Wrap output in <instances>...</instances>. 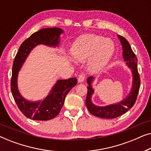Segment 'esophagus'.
<instances>
[{
	"label": "esophagus",
	"instance_id": "1",
	"mask_svg": "<svg viewBox=\"0 0 151 151\" xmlns=\"http://www.w3.org/2000/svg\"><path fill=\"white\" fill-rule=\"evenodd\" d=\"M84 79H85V75H84V73L80 74V75L79 76V77H78V82H80V83L83 82Z\"/></svg>",
	"mask_w": 151,
	"mask_h": 151
}]
</instances>
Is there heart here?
Returning a JSON list of instances; mask_svg holds the SVG:
<instances>
[{"label":"heart","mask_w":151,"mask_h":151,"mask_svg":"<svg viewBox=\"0 0 151 151\" xmlns=\"http://www.w3.org/2000/svg\"><path fill=\"white\" fill-rule=\"evenodd\" d=\"M115 45L111 39L94 34L80 37L71 47V54L78 62H85L89 58L88 66L91 71L96 73L102 69L112 58Z\"/></svg>","instance_id":"obj_1"}]
</instances>
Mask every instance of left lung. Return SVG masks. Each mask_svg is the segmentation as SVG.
<instances>
[{"instance_id": "obj_1", "label": "left lung", "mask_w": 151, "mask_h": 151, "mask_svg": "<svg viewBox=\"0 0 151 151\" xmlns=\"http://www.w3.org/2000/svg\"><path fill=\"white\" fill-rule=\"evenodd\" d=\"M117 37L119 39L122 46L124 60L127 67L131 71L132 76H133L132 86L129 95L120 102L107 105V106H100L94 104L91 99L93 94L94 93V89L92 86V83L94 81L95 78L93 76H90L87 78L86 82H87L88 86H87V96H86V108L91 114L96 117H101V118H115V117L120 116L124 113L127 112L135 104L140 87V78L137 71V59L136 58V55L132 50L131 45L127 40V39L119 35H117Z\"/></svg>"}]
</instances>
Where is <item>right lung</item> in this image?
I'll use <instances>...</instances> for the list:
<instances>
[{
    "instance_id": "add662e5",
    "label": "right lung",
    "mask_w": 151,
    "mask_h": 151,
    "mask_svg": "<svg viewBox=\"0 0 151 151\" xmlns=\"http://www.w3.org/2000/svg\"><path fill=\"white\" fill-rule=\"evenodd\" d=\"M64 31L58 27L43 28L33 34L20 45L12 67L11 91L14 100L24 116L34 120L46 121L59 114L67 94L77 84L76 78L58 80L49 94L43 100L29 101L20 94L18 88V72L33 49L39 45L50 47H58L60 35Z\"/></svg>"
}]
</instances>
